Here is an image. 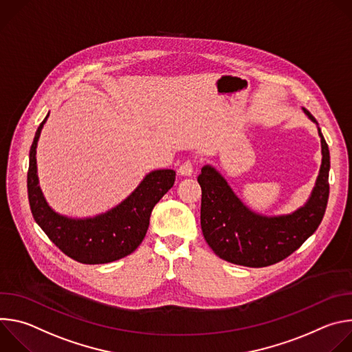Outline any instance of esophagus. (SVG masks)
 I'll list each match as a JSON object with an SVG mask.
<instances>
[{
	"label": "esophagus",
	"instance_id": "34e87169",
	"mask_svg": "<svg viewBox=\"0 0 352 352\" xmlns=\"http://www.w3.org/2000/svg\"><path fill=\"white\" fill-rule=\"evenodd\" d=\"M178 174L182 177H190L193 174V163L190 160L182 163L178 168Z\"/></svg>",
	"mask_w": 352,
	"mask_h": 352
}]
</instances>
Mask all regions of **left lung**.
I'll return each mask as SVG.
<instances>
[{
	"label": "left lung",
	"mask_w": 352,
	"mask_h": 352,
	"mask_svg": "<svg viewBox=\"0 0 352 352\" xmlns=\"http://www.w3.org/2000/svg\"><path fill=\"white\" fill-rule=\"evenodd\" d=\"M322 143V164L307 204L283 216H263L250 210L234 193L226 178L212 166L202 167L197 182L202 188L200 226L213 252L234 265L265 267L274 265L302 245L319 227L329 199V146L318 121Z\"/></svg>",
	"instance_id": "left-lung-1"
}]
</instances>
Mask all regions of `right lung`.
Wrapping results in <instances>:
<instances>
[{"mask_svg":"<svg viewBox=\"0 0 352 352\" xmlns=\"http://www.w3.org/2000/svg\"><path fill=\"white\" fill-rule=\"evenodd\" d=\"M47 118L48 114L36 131L29 153L28 196L36 223L67 256L76 262L102 265L131 255L147 232L153 208L173 188L175 171L148 173L126 199L106 213L86 219L63 216L48 206L38 186L36 147Z\"/></svg>","mask_w":352,"mask_h":352,"instance_id":"obj_1","label":"right lung"}]
</instances>
